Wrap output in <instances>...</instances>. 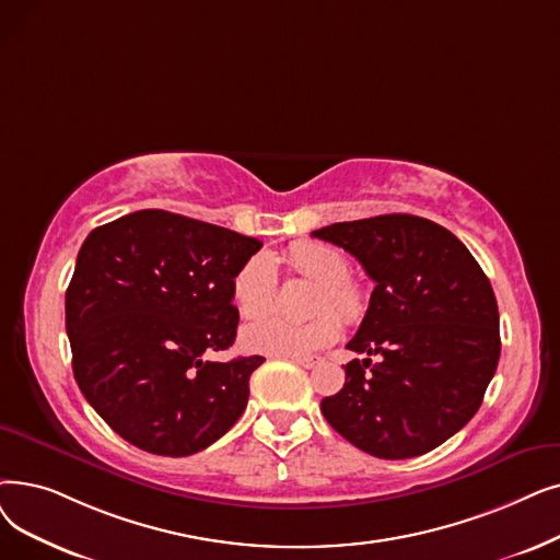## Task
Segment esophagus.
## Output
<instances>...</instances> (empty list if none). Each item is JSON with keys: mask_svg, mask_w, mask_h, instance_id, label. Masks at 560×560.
<instances>
[{"mask_svg": "<svg viewBox=\"0 0 560 560\" xmlns=\"http://www.w3.org/2000/svg\"><path fill=\"white\" fill-rule=\"evenodd\" d=\"M295 363H298V366H302V369H315V366H318V361H315V359H293Z\"/></svg>", "mask_w": 560, "mask_h": 560, "instance_id": "1", "label": "esophagus"}]
</instances>
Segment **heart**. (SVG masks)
<instances>
[{
	"mask_svg": "<svg viewBox=\"0 0 560 560\" xmlns=\"http://www.w3.org/2000/svg\"><path fill=\"white\" fill-rule=\"evenodd\" d=\"M288 262L298 275L318 283L313 300V320L290 323L267 313L277 300V262L267 252L254 254L240 267L233 279V304L245 318H258L240 331V346L254 354L304 359L331 346L340 334L338 314L343 323H359L366 313V295L359 283L350 279V262L338 249L323 242H298L288 249ZM337 314L334 316L332 313Z\"/></svg>",
	"mask_w": 560,
	"mask_h": 560,
	"instance_id": "1",
	"label": "heart"
}]
</instances>
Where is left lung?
<instances>
[{"label": "left lung", "instance_id": "8db88e82", "mask_svg": "<svg viewBox=\"0 0 560 560\" xmlns=\"http://www.w3.org/2000/svg\"><path fill=\"white\" fill-rule=\"evenodd\" d=\"M352 254L375 281L327 423L382 459L423 455L465 428L494 377L501 336L490 279L444 226L380 214L311 233Z\"/></svg>", "mask_w": 560, "mask_h": 560}]
</instances>
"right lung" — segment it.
Listing matches in <instances>:
<instances>
[{
    "label": "right lung",
    "mask_w": 560,
    "mask_h": 560,
    "mask_svg": "<svg viewBox=\"0 0 560 560\" xmlns=\"http://www.w3.org/2000/svg\"><path fill=\"white\" fill-rule=\"evenodd\" d=\"M262 242L166 210L93 229L66 290L72 373L132 446L183 457L242 417L262 357L206 361L237 331L233 279Z\"/></svg>",
    "instance_id": "obj_1"
}]
</instances>
